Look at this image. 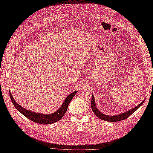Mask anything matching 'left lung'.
<instances>
[{
    "instance_id": "1",
    "label": "left lung",
    "mask_w": 153,
    "mask_h": 153,
    "mask_svg": "<svg viewBox=\"0 0 153 153\" xmlns=\"http://www.w3.org/2000/svg\"><path fill=\"white\" fill-rule=\"evenodd\" d=\"M145 99H144V100H143L138 105L129 110L128 111H125V112H123V113H122V114H118V115H105V114H103V113H102V112L97 108L94 95L92 94L91 107H92V111L100 119L104 120V121H107V122H120V121H122V120H123L127 118L130 115H131L132 114H133L136 110L138 109L143 105V103H144Z\"/></svg>"
}]
</instances>
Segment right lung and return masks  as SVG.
Here are the masks:
<instances>
[{
  "label": "right lung",
  "instance_id": "1",
  "mask_svg": "<svg viewBox=\"0 0 153 153\" xmlns=\"http://www.w3.org/2000/svg\"><path fill=\"white\" fill-rule=\"evenodd\" d=\"M78 91H74L72 92L71 94H69L66 97L65 100H64L61 106L59 107L58 110H56L55 112L50 114H43L41 113H37L33 111L28 110L25 108L20 106L18 103L16 102L14 100L13 96L9 91L10 97L11 99L12 102L13 103L15 107L17 108L20 113L26 117L27 118L30 119L31 121L35 123L43 124V125H49L51 123H54L55 122H57L62 117L66 114L67 111L68 107L70 102L74 97V96L76 94Z\"/></svg>",
  "mask_w": 153,
  "mask_h": 153
}]
</instances>
